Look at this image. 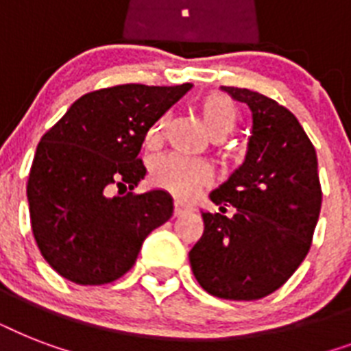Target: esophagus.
Instances as JSON below:
<instances>
[{"instance_id":"esophagus-1","label":"esophagus","mask_w":351,"mask_h":351,"mask_svg":"<svg viewBox=\"0 0 351 351\" xmlns=\"http://www.w3.org/2000/svg\"><path fill=\"white\" fill-rule=\"evenodd\" d=\"M193 211V208L189 204L182 202V200H175V217H182V215Z\"/></svg>"}]
</instances>
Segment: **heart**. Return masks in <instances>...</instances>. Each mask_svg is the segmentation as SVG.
<instances>
[{"label": "heart", "mask_w": 351, "mask_h": 351, "mask_svg": "<svg viewBox=\"0 0 351 351\" xmlns=\"http://www.w3.org/2000/svg\"><path fill=\"white\" fill-rule=\"evenodd\" d=\"M198 112L204 125L213 138H222L233 131L239 109L230 96L222 93H211L198 101ZM165 117L156 120L147 132V143H156L164 132ZM211 169L202 160L187 158L182 154H164L151 164V180L154 186L173 193L176 197H193L197 189L208 184Z\"/></svg>", "instance_id": "1"}]
</instances>
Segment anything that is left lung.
Returning <instances> with one entry per match:
<instances>
[{
  "label": "left lung",
  "mask_w": 351,
  "mask_h": 351,
  "mask_svg": "<svg viewBox=\"0 0 351 351\" xmlns=\"http://www.w3.org/2000/svg\"><path fill=\"white\" fill-rule=\"evenodd\" d=\"M220 89L250 107L253 125L244 164L209 193L220 211H202L189 262L208 293L256 300L280 288L310 251L322 204L317 153L286 107L255 90ZM228 203L233 217H225Z\"/></svg>",
  "instance_id": "left-lung-1"
}]
</instances>
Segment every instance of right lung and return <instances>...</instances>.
Returning <instances> with one entry per match:
<instances>
[{
	"label": "right lung",
	"instance_id": "obj_1",
	"mask_svg": "<svg viewBox=\"0 0 351 351\" xmlns=\"http://www.w3.org/2000/svg\"><path fill=\"white\" fill-rule=\"evenodd\" d=\"M191 87L95 90L43 134L27 184L30 224L43 258L63 278L82 286L117 280L145 237L173 217L169 193L132 189L145 176L138 158L145 134Z\"/></svg>",
	"mask_w": 351,
	"mask_h": 351
}]
</instances>
